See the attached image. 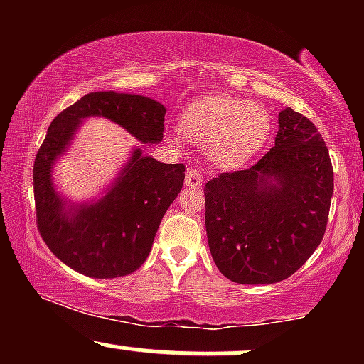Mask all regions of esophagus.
Here are the masks:
<instances>
[{"mask_svg": "<svg viewBox=\"0 0 364 364\" xmlns=\"http://www.w3.org/2000/svg\"><path fill=\"white\" fill-rule=\"evenodd\" d=\"M185 183L186 186H200L202 185V173L196 169H188L186 174H185Z\"/></svg>", "mask_w": 364, "mask_h": 364, "instance_id": "34e87169", "label": "esophagus"}]
</instances>
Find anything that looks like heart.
<instances>
[{
  "label": "heart",
  "instance_id": "1",
  "mask_svg": "<svg viewBox=\"0 0 364 364\" xmlns=\"http://www.w3.org/2000/svg\"><path fill=\"white\" fill-rule=\"evenodd\" d=\"M270 114L260 104L208 95L183 111L179 129L198 145H207L208 161L232 169L260 150L270 133ZM181 133L174 141L181 140Z\"/></svg>",
  "mask_w": 364,
  "mask_h": 364
}]
</instances>
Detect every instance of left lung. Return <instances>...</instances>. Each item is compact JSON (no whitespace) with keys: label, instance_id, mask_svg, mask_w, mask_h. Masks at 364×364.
Here are the masks:
<instances>
[{"label":"left lung","instance_id":"left-lung-1","mask_svg":"<svg viewBox=\"0 0 364 364\" xmlns=\"http://www.w3.org/2000/svg\"><path fill=\"white\" fill-rule=\"evenodd\" d=\"M208 248L237 284L284 281L318 248L333 193L328 149L306 116L279 112L275 145L252 168L203 188Z\"/></svg>","mask_w":364,"mask_h":364}]
</instances>
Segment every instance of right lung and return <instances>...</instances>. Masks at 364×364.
<instances>
[{
	"mask_svg": "<svg viewBox=\"0 0 364 364\" xmlns=\"http://www.w3.org/2000/svg\"><path fill=\"white\" fill-rule=\"evenodd\" d=\"M166 107L135 94L90 92L49 124L34 162L37 229L48 248L73 270L94 279L135 272L147 260L162 217L185 181V166L164 164L133 152L104 198L66 214L51 183V164L68 147L80 119L104 116L144 144H157Z\"/></svg>",
	"mask_w": 364,
	"mask_h": 364,
	"instance_id": "obj_1",
	"label": "right lung"
}]
</instances>
